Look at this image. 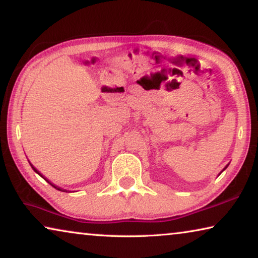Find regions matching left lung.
Returning a JSON list of instances; mask_svg holds the SVG:
<instances>
[{
    "instance_id": "obj_1",
    "label": "left lung",
    "mask_w": 258,
    "mask_h": 258,
    "mask_svg": "<svg viewBox=\"0 0 258 258\" xmlns=\"http://www.w3.org/2000/svg\"><path fill=\"white\" fill-rule=\"evenodd\" d=\"M228 166H229V164H228V165H226V166H225V167L223 168V171H224V169H226V167H228ZM223 171H222V172H223ZM222 172H221V173H222ZM221 173H220V174H221Z\"/></svg>"
}]
</instances>
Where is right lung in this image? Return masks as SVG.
I'll return each mask as SVG.
<instances>
[{"label": "right lung", "mask_w": 258, "mask_h": 258, "mask_svg": "<svg viewBox=\"0 0 258 258\" xmlns=\"http://www.w3.org/2000/svg\"><path fill=\"white\" fill-rule=\"evenodd\" d=\"M29 164H30V163H29ZM30 166H32V168L34 169V172H35V173H37V174H38V175H40L41 177H43V178H44V180H45V181H46L47 183H50V184H51L52 186H53V187H54V189H56V190H59V191H61V190H62V189H60V187H58V186H55L54 184H52V183H51V182H50L49 180H46V178H45L44 176H43V175H42V174H41L40 172H38V171H37V169H36V168H35V167H34V166H33L32 164H30Z\"/></svg>", "instance_id": "right-lung-1"}]
</instances>
